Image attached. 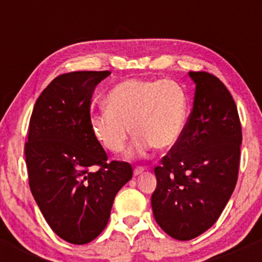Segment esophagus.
I'll use <instances>...</instances> for the list:
<instances>
[{
  "instance_id": "1",
  "label": "esophagus",
  "mask_w": 262,
  "mask_h": 262,
  "mask_svg": "<svg viewBox=\"0 0 262 262\" xmlns=\"http://www.w3.org/2000/svg\"><path fill=\"white\" fill-rule=\"evenodd\" d=\"M144 172V168L143 167H136L134 168V176H138V175H141V173H143Z\"/></svg>"
}]
</instances>
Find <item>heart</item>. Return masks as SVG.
<instances>
[{"label": "heart", "mask_w": 262, "mask_h": 262, "mask_svg": "<svg viewBox=\"0 0 262 262\" xmlns=\"http://www.w3.org/2000/svg\"><path fill=\"white\" fill-rule=\"evenodd\" d=\"M107 110L92 114L90 125L109 152L119 153L137 134L129 157L150 147L166 149L180 139L187 119L189 100L184 87L171 80L129 78L115 84L106 99Z\"/></svg>", "instance_id": "1"}]
</instances>
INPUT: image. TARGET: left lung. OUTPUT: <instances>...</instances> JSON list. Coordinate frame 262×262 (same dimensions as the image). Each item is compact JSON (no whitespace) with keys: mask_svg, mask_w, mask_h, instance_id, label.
Segmentation results:
<instances>
[{"mask_svg":"<svg viewBox=\"0 0 262 262\" xmlns=\"http://www.w3.org/2000/svg\"><path fill=\"white\" fill-rule=\"evenodd\" d=\"M195 83L192 112L180 139L155 168L150 198L158 226L172 238L204 233L228 203L238 176L242 129L227 87L207 72H189Z\"/></svg>","mask_w":262,"mask_h":262,"instance_id":"1","label":"left lung"}]
</instances>
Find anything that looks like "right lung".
<instances>
[{
  "instance_id": "right-lung-1",
  "label": "right lung",
  "mask_w": 262,
  "mask_h": 262,
  "mask_svg": "<svg viewBox=\"0 0 262 262\" xmlns=\"http://www.w3.org/2000/svg\"><path fill=\"white\" fill-rule=\"evenodd\" d=\"M109 71L58 76L34 106L25 144L31 194L57 236L73 245L96 238L109 222L115 195L133 176L112 161L90 125L95 87ZM99 165L97 171L89 167Z\"/></svg>"
}]
</instances>
